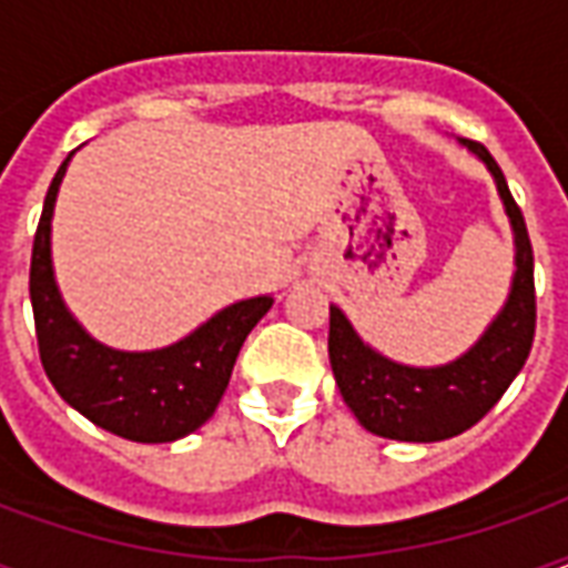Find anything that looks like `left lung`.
<instances>
[{"label":"left lung","mask_w":568,"mask_h":568,"mask_svg":"<svg viewBox=\"0 0 568 568\" xmlns=\"http://www.w3.org/2000/svg\"><path fill=\"white\" fill-rule=\"evenodd\" d=\"M475 151L496 179L499 197L514 231L511 295L489 328L465 356L438 368H410L371 349L344 313L332 307L328 358L346 407L362 426L393 440H444L463 435L499 402L529 358L536 337V280L532 243L520 206L514 203L499 163L480 142L459 140Z\"/></svg>","instance_id":"1"}]
</instances>
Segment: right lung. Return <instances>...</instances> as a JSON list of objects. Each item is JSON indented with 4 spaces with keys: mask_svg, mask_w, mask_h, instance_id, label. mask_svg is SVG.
I'll use <instances>...</instances> for the list:
<instances>
[{
    "mask_svg": "<svg viewBox=\"0 0 568 568\" xmlns=\"http://www.w3.org/2000/svg\"><path fill=\"white\" fill-rule=\"evenodd\" d=\"M69 158L48 187L32 240L30 301L44 374L67 405L118 438L140 444L185 438L215 414L240 346L273 307V297L236 301L185 341L151 353H121L93 341L63 304L51 264V215Z\"/></svg>",
    "mask_w": 568,
    "mask_h": 568,
    "instance_id": "add662e5",
    "label": "right lung"
}]
</instances>
